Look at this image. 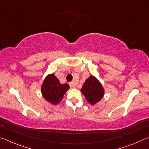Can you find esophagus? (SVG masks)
<instances>
[{"label":"esophagus","instance_id":"obj_1","mask_svg":"<svg viewBox=\"0 0 149 149\" xmlns=\"http://www.w3.org/2000/svg\"><path fill=\"white\" fill-rule=\"evenodd\" d=\"M70 86L72 88H75L77 86V84L75 81H72L70 83Z\"/></svg>","mask_w":149,"mask_h":149}]
</instances>
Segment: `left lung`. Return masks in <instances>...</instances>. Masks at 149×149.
Returning a JSON list of instances; mask_svg holds the SVG:
<instances>
[{
    "label": "left lung",
    "mask_w": 149,
    "mask_h": 149,
    "mask_svg": "<svg viewBox=\"0 0 149 149\" xmlns=\"http://www.w3.org/2000/svg\"><path fill=\"white\" fill-rule=\"evenodd\" d=\"M81 92L91 104L95 105L102 99L104 94V88L97 78L91 75L85 81Z\"/></svg>",
    "instance_id": "8db88e82"
}]
</instances>
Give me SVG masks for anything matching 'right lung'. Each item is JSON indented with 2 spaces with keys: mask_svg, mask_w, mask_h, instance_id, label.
I'll list each match as a JSON object with an SVG mask.
<instances>
[{
  "mask_svg": "<svg viewBox=\"0 0 149 149\" xmlns=\"http://www.w3.org/2000/svg\"><path fill=\"white\" fill-rule=\"evenodd\" d=\"M70 89L68 84H61L54 74L45 77L41 86V93L47 101L56 105L61 101L64 95Z\"/></svg>",
  "mask_w": 149,
  "mask_h": 149,
  "instance_id": "add662e5",
  "label": "right lung"
}]
</instances>
